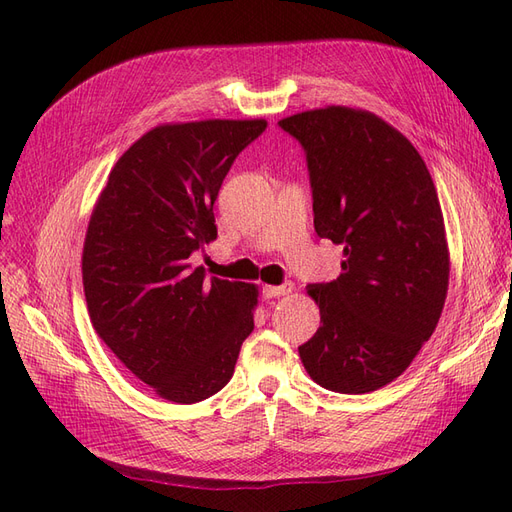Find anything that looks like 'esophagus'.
<instances>
[{"label": "esophagus", "instance_id": "esophagus-1", "mask_svg": "<svg viewBox=\"0 0 512 512\" xmlns=\"http://www.w3.org/2000/svg\"><path fill=\"white\" fill-rule=\"evenodd\" d=\"M292 292V284H282V286H262V297L265 299H277V297H286V294Z\"/></svg>", "mask_w": 512, "mask_h": 512}]
</instances>
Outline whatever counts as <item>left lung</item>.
<instances>
[{"mask_svg":"<svg viewBox=\"0 0 512 512\" xmlns=\"http://www.w3.org/2000/svg\"><path fill=\"white\" fill-rule=\"evenodd\" d=\"M280 126L307 153L318 237L344 245L337 280L307 288L320 327L301 361L322 389L378 391L442 316L451 254L436 185L408 138L363 108H314Z\"/></svg>","mask_w":512,"mask_h":512,"instance_id":"8db88e82","label":"left lung"}]
</instances>
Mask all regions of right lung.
<instances>
[{"instance_id": "add662e5", "label": "right lung", "mask_w": 512, "mask_h": 512, "mask_svg": "<svg viewBox=\"0 0 512 512\" xmlns=\"http://www.w3.org/2000/svg\"><path fill=\"white\" fill-rule=\"evenodd\" d=\"M265 119L160 123L115 162L87 224L83 288L102 342L162 399L196 404L235 374L258 286L205 280L190 254L215 241L213 205Z\"/></svg>"}]
</instances>
